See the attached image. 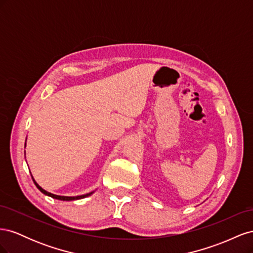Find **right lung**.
Returning <instances> with one entry per match:
<instances>
[{
    "label": "right lung",
    "mask_w": 253,
    "mask_h": 253,
    "mask_svg": "<svg viewBox=\"0 0 253 253\" xmlns=\"http://www.w3.org/2000/svg\"><path fill=\"white\" fill-rule=\"evenodd\" d=\"M26 144V143H25ZM32 178H33V176H32ZM33 180H34V182H35V185H36V187L39 189L41 192L43 193V194H45V195H48V196H50V197H52V198H56V200H60V201H76V200H81V198H84V197H87V196H89V195H91L93 194L94 192H90V193H87V194H84V195H79V196H60V195H56V194H51V193H49V192H47V191H45L44 189H42L39 185H38V183L35 181V179L33 178Z\"/></svg>",
    "instance_id": "obj_1"
}]
</instances>
